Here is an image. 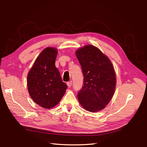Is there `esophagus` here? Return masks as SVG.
<instances>
[{
	"mask_svg": "<svg viewBox=\"0 0 147 147\" xmlns=\"http://www.w3.org/2000/svg\"><path fill=\"white\" fill-rule=\"evenodd\" d=\"M72 81H70V82L67 83V86L69 88H70L71 86H72Z\"/></svg>",
	"mask_w": 147,
	"mask_h": 147,
	"instance_id": "1",
	"label": "esophagus"
}]
</instances>
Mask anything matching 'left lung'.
<instances>
[{
  "label": "left lung",
  "mask_w": 147,
  "mask_h": 147,
  "mask_svg": "<svg viewBox=\"0 0 147 147\" xmlns=\"http://www.w3.org/2000/svg\"><path fill=\"white\" fill-rule=\"evenodd\" d=\"M75 55L84 77L83 86L78 92V101L88 112H99L114 94L117 81L113 65L107 56L91 45L78 49Z\"/></svg>",
  "instance_id": "1"
}]
</instances>
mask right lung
Segmentation results:
<instances>
[{
  "label": "right lung",
  "instance_id": "add662e5",
  "mask_svg": "<svg viewBox=\"0 0 147 147\" xmlns=\"http://www.w3.org/2000/svg\"><path fill=\"white\" fill-rule=\"evenodd\" d=\"M56 48L47 47L40 53L28 75V89L32 100L44 109L54 107L67 89L55 66Z\"/></svg>",
  "mask_w": 147,
  "mask_h": 147
}]
</instances>
